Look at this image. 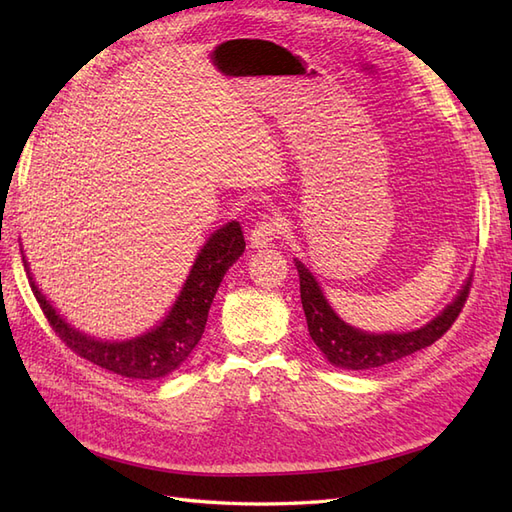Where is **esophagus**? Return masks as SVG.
<instances>
[{"label": "esophagus", "mask_w": 512, "mask_h": 512, "mask_svg": "<svg viewBox=\"0 0 512 512\" xmlns=\"http://www.w3.org/2000/svg\"><path fill=\"white\" fill-rule=\"evenodd\" d=\"M278 228H280V221L276 217L260 219L252 228V232H249V243H252V247H256V249L271 245V241L276 239Z\"/></svg>", "instance_id": "34e87169"}]
</instances>
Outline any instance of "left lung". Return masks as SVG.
I'll return each instance as SVG.
<instances>
[{
    "label": "left lung",
    "instance_id": "8db88e82",
    "mask_svg": "<svg viewBox=\"0 0 512 512\" xmlns=\"http://www.w3.org/2000/svg\"><path fill=\"white\" fill-rule=\"evenodd\" d=\"M295 269L299 273V295L308 323L310 339L328 358V363L339 369H376L382 365L395 363L404 356L415 354L423 347L432 345L436 339L450 330L456 321L460 308H463L471 276L460 286L456 297L447 304L439 315H434L428 323L406 332H367L343 321L339 313L330 306L328 297L323 295L321 284L313 276L302 260L293 258Z\"/></svg>",
    "mask_w": 512,
    "mask_h": 512
}]
</instances>
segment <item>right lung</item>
<instances>
[{
	"label": "right lung",
	"instance_id": "right-lung-1",
	"mask_svg": "<svg viewBox=\"0 0 512 512\" xmlns=\"http://www.w3.org/2000/svg\"><path fill=\"white\" fill-rule=\"evenodd\" d=\"M243 252L245 239L239 221H228L226 226L217 228L197 252L189 276H186L176 302L171 304L167 315L149 330L117 341L86 334L62 317L60 310L49 302L39 289V284L34 282L23 247L21 258L23 267L28 271L36 302L41 304L56 334L73 352L123 378L158 380L180 369L193 354L204 334L208 310L219 284L226 271L239 260V256H243Z\"/></svg>",
	"mask_w": 512,
	"mask_h": 512
}]
</instances>
